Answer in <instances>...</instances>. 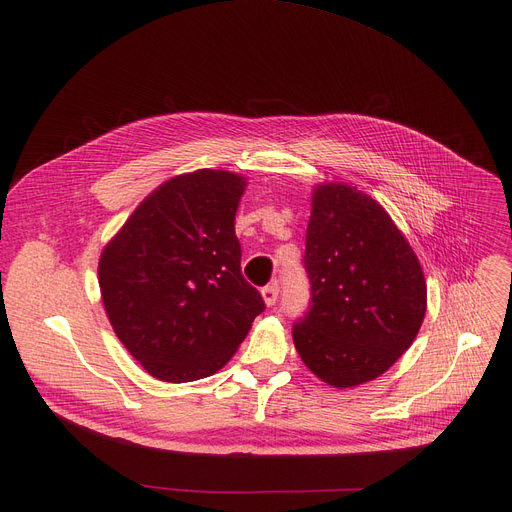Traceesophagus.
<instances>
[{"instance_id":"esophagus-1","label":"esophagus","mask_w":512,"mask_h":512,"mask_svg":"<svg viewBox=\"0 0 512 512\" xmlns=\"http://www.w3.org/2000/svg\"><path fill=\"white\" fill-rule=\"evenodd\" d=\"M278 292H280L278 284H270V286H265V288L261 290V297H263V301H265V305H267V307L276 305V301H278Z\"/></svg>"}]
</instances>
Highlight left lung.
I'll return each mask as SVG.
<instances>
[{"label": "left lung", "instance_id": "8db88e82", "mask_svg": "<svg viewBox=\"0 0 512 512\" xmlns=\"http://www.w3.org/2000/svg\"><path fill=\"white\" fill-rule=\"evenodd\" d=\"M311 201L303 259L311 305L292 340L321 382L353 388L413 344L427 286L409 240L378 201L342 182L315 186Z\"/></svg>", "mask_w": 512, "mask_h": 512}]
</instances>
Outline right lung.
I'll use <instances>...</instances> for the list:
<instances>
[{"instance_id":"obj_1","label":"right lung","mask_w":512,"mask_h":512,"mask_svg":"<svg viewBox=\"0 0 512 512\" xmlns=\"http://www.w3.org/2000/svg\"><path fill=\"white\" fill-rule=\"evenodd\" d=\"M245 186L226 170L174 176L132 211L101 253L107 319L161 382H195L222 369L265 309L240 274L234 215Z\"/></svg>"}]
</instances>
